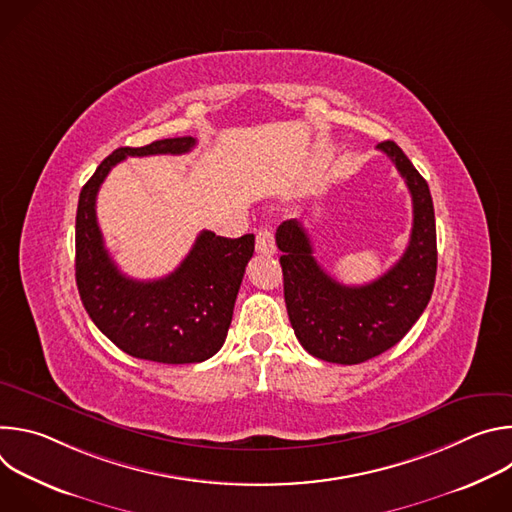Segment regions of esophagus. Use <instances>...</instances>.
Wrapping results in <instances>:
<instances>
[{
	"label": "esophagus",
	"mask_w": 512,
	"mask_h": 512,
	"mask_svg": "<svg viewBox=\"0 0 512 512\" xmlns=\"http://www.w3.org/2000/svg\"><path fill=\"white\" fill-rule=\"evenodd\" d=\"M255 247H257V253L267 255V257H271V255L275 253L273 231H271L269 227H261V229L257 231V243H255Z\"/></svg>",
	"instance_id": "1"
}]
</instances>
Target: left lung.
Instances as JSON below:
<instances>
[{
    "instance_id": "obj_1",
    "label": "left lung",
    "mask_w": 512,
    "mask_h": 512,
    "mask_svg": "<svg viewBox=\"0 0 512 512\" xmlns=\"http://www.w3.org/2000/svg\"><path fill=\"white\" fill-rule=\"evenodd\" d=\"M413 200V229L403 257L379 279L342 285L314 259L300 221H285L275 233L283 271L287 316L300 344L316 358L358 364L395 346L429 304L435 271V216L429 186L395 141H381Z\"/></svg>"
}]
</instances>
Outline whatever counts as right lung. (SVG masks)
Segmentation results:
<instances>
[{"mask_svg":"<svg viewBox=\"0 0 512 512\" xmlns=\"http://www.w3.org/2000/svg\"><path fill=\"white\" fill-rule=\"evenodd\" d=\"M194 145V137H170L115 150L83 186L77 208L75 275L87 314L123 352L164 364L202 362L221 350L255 237L227 239L202 231L170 275L137 281L123 275L109 257L95 204L107 174L127 156H178Z\"/></svg>","mask_w":512,"mask_h":512,"instance_id":"obj_1","label":"right lung"}]
</instances>
